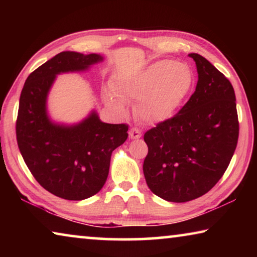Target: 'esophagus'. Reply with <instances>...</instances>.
Returning a JSON list of instances; mask_svg holds the SVG:
<instances>
[{"instance_id": "esophagus-1", "label": "esophagus", "mask_w": 257, "mask_h": 257, "mask_svg": "<svg viewBox=\"0 0 257 257\" xmlns=\"http://www.w3.org/2000/svg\"><path fill=\"white\" fill-rule=\"evenodd\" d=\"M129 137H130V139H139L142 137L141 130L137 128H132L129 130Z\"/></svg>"}]
</instances>
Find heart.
Here are the masks:
<instances>
[{
    "label": "heart",
    "instance_id": "heart-1",
    "mask_svg": "<svg viewBox=\"0 0 257 257\" xmlns=\"http://www.w3.org/2000/svg\"><path fill=\"white\" fill-rule=\"evenodd\" d=\"M194 86L188 64L158 60L134 75L116 77L104 93L106 104L125 111V102L137 101L136 114L147 124L167 122L177 114Z\"/></svg>",
    "mask_w": 257,
    "mask_h": 257
}]
</instances>
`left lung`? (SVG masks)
<instances>
[{"mask_svg":"<svg viewBox=\"0 0 257 257\" xmlns=\"http://www.w3.org/2000/svg\"><path fill=\"white\" fill-rule=\"evenodd\" d=\"M198 80L178 114L144 135L149 154L143 171L149 188L164 201L184 203L215 186L236 150L239 123L233 87L197 53Z\"/></svg>","mask_w":257,"mask_h":257,"instance_id":"1","label":"left lung"}]
</instances>
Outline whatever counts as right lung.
<instances>
[{"instance_id":"add662e5","label":"right lung","mask_w":257,"mask_h":257,"mask_svg":"<svg viewBox=\"0 0 257 257\" xmlns=\"http://www.w3.org/2000/svg\"><path fill=\"white\" fill-rule=\"evenodd\" d=\"M101 54L64 51L30 73L21 90L17 142L25 163L43 188L69 201H82L105 184L112 152L128 138L127 124L106 123L92 110L76 123L51 118L47 99L56 77L85 72Z\"/></svg>"}]
</instances>
